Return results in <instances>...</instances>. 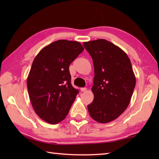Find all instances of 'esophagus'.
Segmentation results:
<instances>
[{"instance_id": "34e87169", "label": "esophagus", "mask_w": 159, "mask_h": 159, "mask_svg": "<svg viewBox=\"0 0 159 159\" xmlns=\"http://www.w3.org/2000/svg\"><path fill=\"white\" fill-rule=\"evenodd\" d=\"M86 90H87V88H80V91H81V92H85Z\"/></svg>"}]
</instances>
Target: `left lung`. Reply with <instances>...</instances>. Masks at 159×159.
<instances>
[{"label": "left lung", "mask_w": 159, "mask_h": 159, "mask_svg": "<svg viewBox=\"0 0 159 159\" xmlns=\"http://www.w3.org/2000/svg\"><path fill=\"white\" fill-rule=\"evenodd\" d=\"M93 59L94 71L93 102L88 105L90 116L107 123L127 109L135 87L130 60L119 47L104 39L83 43Z\"/></svg>", "instance_id": "8db88e82"}]
</instances>
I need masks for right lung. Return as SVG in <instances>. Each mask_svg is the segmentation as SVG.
Wrapping results in <instances>:
<instances>
[{
  "label": "right lung",
  "mask_w": 159,
  "mask_h": 159,
  "mask_svg": "<svg viewBox=\"0 0 159 159\" xmlns=\"http://www.w3.org/2000/svg\"><path fill=\"white\" fill-rule=\"evenodd\" d=\"M84 48L79 42L59 40L43 48L32 63L28 93L35 112L50 124L66 118L79 90L71 83L69 66Z\"/></svg>",
  "instance_id": "obj_1"
}]
</instances>
